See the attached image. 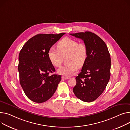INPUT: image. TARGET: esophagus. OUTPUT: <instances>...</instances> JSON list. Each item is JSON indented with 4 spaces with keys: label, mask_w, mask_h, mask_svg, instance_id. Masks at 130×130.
<instances>
[{
    "label": "esophagus",
    "mask_w": 130,
    "mask_h": 130,
    "mask_svg": "<svg viewBox=\"0 0 130 130\" xmlns=\"http://www.w3.org/2000/svg\"><path fill=\"white\" fill-rule=\"evenodd\" d=\"M62 79H69L70 78H69L68 77H66V76H62Z\"/></svg>",
    "instance_id": "1"
}]
</instances>
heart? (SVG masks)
<instances>
[{
    "instance_id": "b5f03b06",
    "label": "heart",
    "mask_w": 130,
    "mask_h": 130,
    "mask_svg": "<svg viewBox=\"0 0 130 130\" xmlns=\"http://www.w3.org/2000/svg\"><path fill=\"white\" fill-rule=\"evenodd\" d=\"M58 50L50 49L48 57L51 64L55 67L62 65L63 58L66 57L68 64L60 67L57 72L65 76H71L75 74L78 66H82L87 57V48L84 43H79L73 39L65 37L57 44Z\"/></svg>"
}]
</instances>
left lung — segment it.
Segmentation results:
<instances>
[{"label": "left lung", "mask_w": 130, "mask_h": 130, "mask_svg": "<svg viewBox=\"0 0 130 130\" xmlns=\"http://www.w3.org/2000/svg\"><path fill=\"white\" fill-rule=\"evenodd\" d=\"M70 34L83 40L87 48V57L76 77L73 92L80 100L90 102L102 93L109 81L110 55L105 42L96 34L86 31Z\"/></svg>", "instance_id": "left-lung-1"}]
</instances>
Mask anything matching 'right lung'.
<instances>
[{
  "label": "right lung",
  "mask_w": 130,
  "mask_h": 130,
  "mask_svg": "<svg viewBox=\"0 0 130 130\" xmlns=\"http://www.w3.org/2000/svg\"><path fill=\"white\" fill-rule=\"evenodd\" d=\"M65 34H37L26 42L20 52V85L26 96L33 102L42 103L48 100L62 79L60 75H50L55 70L50 61L48 52Z\"/></svg>",
  "instance_id": "add662e5"
}]
</instances>
